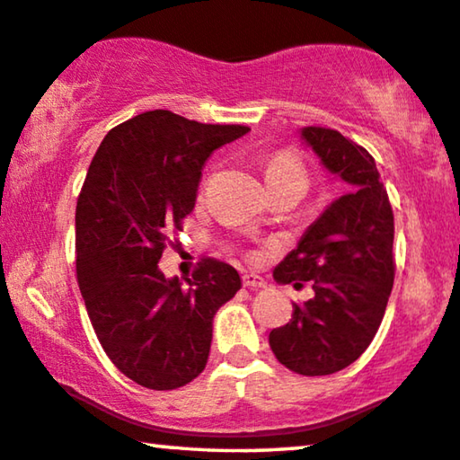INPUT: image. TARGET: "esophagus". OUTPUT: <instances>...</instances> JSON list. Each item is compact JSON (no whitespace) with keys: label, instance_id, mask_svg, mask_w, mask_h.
<instances>
[{"label":"esophagus","instance_id":"34e87169","mask_svg":"<svg viewBox=\"0 0 460 460\" xmlns=\"http://www.w3.org/2000/svg\"><path fill=\"white\" fill-rule=\"evenodd\" d=\"M243 284H244L246 288L259 289V288H265L267 281H265L263 278H261V275H257V273H244V275H243Z\"/></svg>","mask_w":460,"mask_h":460}]
</instances>
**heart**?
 Wrapping results in <instances>:
<instances>
[{"mask_svg": "<svg viewBox=\"0 0 460 460\" xmlns=\"http://www.w3.org/2000/svg\"><path fill=\"white\" fill-rule=\"evenodd\" d=\"M265 179L271 189L278 187H300L306 190L308 187V171L304 166L298 154L294 152H278L273 154L265 166Z\"/></svg>", "mask_w": 460, "mask_h": 460, "instance_id": "1", "label": "heart"}]
</instances>
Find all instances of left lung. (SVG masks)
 <instances>
[{
  "label": "left lung",
  "mask_w": 460,
  "mask_h": 460,
  "mask_svg": "<svg viewBox=\"0 0 460 460\" xmlns=\"http://www.w3.org/2000/svg\"><path fill=\"white\" fill-rule=\"evenodd\" d=\"M302 137L349 190L275 267L279 284L310 286L314 296L294 304L270 345L292 372L327 376L356 362L383 323L394 281V217L368 150L329 127H304Z\"/></svg>",
  "instance_id": "1"
}]
</instances>
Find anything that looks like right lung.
Here are the masks:
<instances>
[{
  "instance_id": "1",
  "label": "right lung",
  "mask_w": 460,
  "mask_h": 460,
  "mask_svg": "<svg viewBox=\"0 0 460 460\" xmlns=\"http://www.w3.org/2000/svg\"><path fill=\"white\" fill-rule=\"evenodd\" d=\"M249 131L141 112L107 133L77 195L75 273L90 323L119 372L152 391L199 376L214 314L240 289L224 261L203 257L187 286L158 261L195 208L208 158Z\"/></svg>"
}]
</instances>
